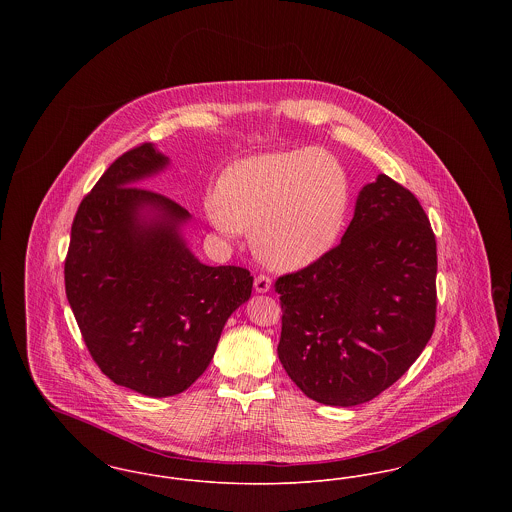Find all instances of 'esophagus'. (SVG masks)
<instances>
[{"label":"esophagus","instance_id":"obj_1","mask_svg":"<svg viewBox=\"0 0 512 512\" xmlns=\"http://www.w3.org/2000/svg\"><path fill=\"white\" fill-rule=\"evenodd\" d=\"M270 286H272V280L265 276V274H259L255 278V282H253V288H255L257 293H267L270 290Z\"/></svg>","mask_w":512,"mask_h":512}]
</instances>
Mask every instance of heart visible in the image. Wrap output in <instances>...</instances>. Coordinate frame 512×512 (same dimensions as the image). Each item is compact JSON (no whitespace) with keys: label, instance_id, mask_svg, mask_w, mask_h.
<instances>
[{"label":"heart","instance_id":"1","mask_svg":"<svg viewBox=\"0 0 512 512\" xmlns=\"http://www.w3.org/2000/svg\"><path fill=\"white\" fill-rule=\"evenodd\" d=\"M215 203L211 219L222 236L253 230V247L265 265L299 270L338 242L349 182L328 151H276L234 165L222 176Z\"/></svg>","mask_w":512,"mask_h":512}]
</instances>
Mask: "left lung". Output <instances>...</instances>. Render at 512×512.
<instances>
[{"instance_id":"1","label":"left lung","mask_w":512,"mask_h":512,"mask_svg":"<svg viewBox=\"0 0 512 512\" xmlns=\"http://www.w3.org/2000/svg\"><path fill=\"white\" fill-rule=\"evenodd\" d=\"M436 236L407 188L378 174L340 244L280 276L278 359L322 405H361L395 384L436 326Z\"/></svg>"}]
</instances>
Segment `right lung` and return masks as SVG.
<instances>
[{
  "instance_id": "add662e5",
  "label": "right lung",
  "mask_w": 512,
  "mask_h": 512,
  "mask_svg": "<svg viewBox=\"0 0 512 512\" xmlns=\"http://www.w3.org/2000/svg\"><path fill=\"white\" fill-rule=\"evenodd\" d=\"M167 165L153 144L111 163L74 215L65 259V292L92 359L147 397L194 384L253 288L247 268L199 263L180 234L190 213L138 186Z\"/></svg>"
}]
</instances>
